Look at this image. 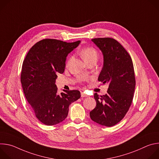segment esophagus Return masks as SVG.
Wrapping results in <instances>:
<instances>
[{"label":"esophagus","instance_id":"1","mask_svg":"<svg viewBox=\"0 0 159 159\" xmlns=\"http://www.w3.org/2000/svg\"><path fill=\"white\" fill-rule=\"evenodd\" d=\"M81 97L85 98V97H88V96L86 94H85L84 92H81Z\"/></svg>","mask_w":159,"mask_h":159}]
</instances>
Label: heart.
I'll return each mask as SVG.
<instances>
[{"label": "heart", "instance_id": "obj_1", "mask_svg": "<svg viewBox=\"0 0 159 159\" xmlns=\"http://www.w3.org/2000/svg\"><path fill=\"white\" fill-rule=\"evenodd\" d=\"M80 55L85 62H87L92 59H97L98 52L93 47H85L80 50Z\"/></svg>", "mask_w": 159, "mask_h": 159}]
</instances>
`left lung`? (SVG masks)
Here are the masks:
<instances>
[{"label":"left lung","mask_w":159,"mask_h":159,"mask_svg":"<svg viewBox=\"0 0 159 159\" xmlns=\"http://www.w3.org/2000/svg\"><path fill=\"white\" fill-rule=\"evenodd\" d=\"M92 41L101 50L104 63L98 80L108 83L107 94L95 93L96 107L90 112L94 122L112 126L126 115L133 101L135 77L131 58L122 45L111 38H99Z\"/></svg>","instance_id":"1"}]
</instances>
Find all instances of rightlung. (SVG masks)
I'll list each match as a JSON object with an SVG mask.
<instances>
[{
  "instance_id": "add662e5",
  "label": "right lung",
  "mask_w": 159,
  "mask_h": 159,
  "mask_svg": "<svg viewBox=\"0 0 159 159\" xmlns=\"http://www.w3.org/2000/svg\"><path fill=\"white\" fill-rule=\"evenodd\" d=\"M80 43L42 39L31 48L22 63L20 82L25 96L36 117L44 125L63 121L70 104L80 98L77 90H63L58 94L55 84L57 74L65 70L68 54Z\"/></svg>"
}]
</instances>
